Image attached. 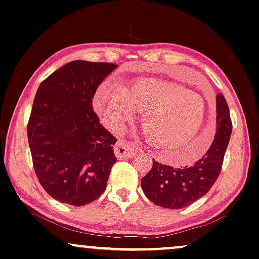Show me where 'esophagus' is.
Listing matches in <instances>:
<instances>
[{
    "label": "esophagus",
    "instance_id": "1",
    "mask_svg": "<svg viewBox=\"0 0 259 259\" xmlns=\"http://www.w3.org/2000/svg\"><path fill=\"white\" fill-rule=\"evenodd\" d=\"M113 150L114 155L118 159H130L132 156L135 155V153L137 152L135 147L130 146L129 143L124 140H119L118 142L116 143V146H114Z\"/></svg>",
    "mask_w": 259,
    "mask_h": 259
}]
</instances>
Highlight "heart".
<instances>
[{
    "instance_id": "1",
    "label": "heart",
    "mask_w": 259,
    "mask_h": 259,
    "mask_svg": "<svg viewBox=\"0 0 259 259\" xmlns=\"http://www.w3.org/2000/svg\"><path fill=\"white\" fill-rule=\"evenodd\" d=\"M93 104L101 122L114 132L123 129L137 111L143 112L147 140L156 148L178 149L185 155L181 160L184 165L198 160L209 147L201 145L198 137L207 118V100L183 84L139 80L124 88L105 81L98 87Z\"/></svg>"
}]
</instances>
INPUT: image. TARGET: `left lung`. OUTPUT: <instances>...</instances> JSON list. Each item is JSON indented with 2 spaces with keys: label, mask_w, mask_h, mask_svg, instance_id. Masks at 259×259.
Here are the masks:
<instances>
[{
  "label": "left lung",
  "mask_w": 259,
  "mask_h": 259,
  "mask_svg": "<svg viewBox=\"0 0 259 259\" xmlns=\"http://www.w3.org/2000/svg\"><path fill=\"white\" fill-rule=\"evenodd\" d=\"M217 133L207 153L184 167H172L154 161L153 167L141 179L143 192L162 208L182 209L203 197L221 172L225 153L232 134L230 110L222 94L217 96Z\"/></svg>",
  "instance_id": "obj_1"
}]
</instances>
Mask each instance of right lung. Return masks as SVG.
Wrapping results in <instances>:
<instances>
[{
	"label": "right lung",
	"instance_id": "obj_1",
	"mask_svg": "<svg viewBox=\"0 0 259 259\" xmlns=\"http://www.w3.org/2000/svg\"><path fill=\"white\" fill-rule=\"evenodd\" d=\"M118 65L73 61L38 87L27 124L38 181L52 198L80 207L106 189L116 137L93 111L97 88Z\"/></svg>",
	"mask_w": 259,
	"mask_h": 259
}]
</instances>
